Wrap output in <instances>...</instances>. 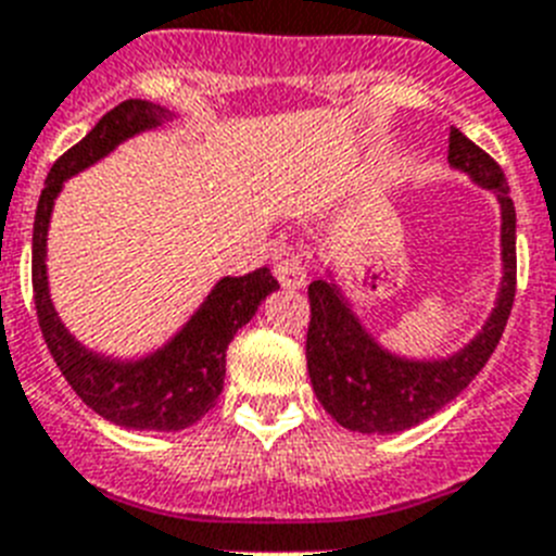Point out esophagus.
<instances>
[{
    "instance_id": "1",
    "label": "esophagus",
    "mask_w": 556,
    "mask_h": 556,
    "mask_svg": "<svg viewBox=\"0 0 556 556\" xmlns=\"http://www.w3.org/2000/svg\"><path fill=\"white\" fill-rule=\"evenodd\" d=\"M274 274H277L279 286L282 288H305L307 274L302 268L300 260H282V263L274 265Z\"/></svg>"
}]
</instances>
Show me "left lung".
Instances as JSON below:
<instances>
[{
    "mask_svg": "<svg viewBox=\"0 0 556 556\" xmlns=\"http://www.w3.org/2000/svg\"><path fill=\"white\" fill-rule=\"evenodd\" d=\"M450 166L494 191L501 203L503 279L497 302L486 325L458 353L446 358H404L367 333L336 279H314L307 286V372L325 413L344 429L390 435L427 421L464 393L501 342L517 286L515 203L501 166L455 127L450 129Z\"/></svg>",
    "mask_w": 556,
    "mask_h": 556,
    "instance_id": "obj_1",
    "label": "left lung"
}]
</instances>
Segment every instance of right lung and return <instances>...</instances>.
<instances>
[{"mask_svg":"<svg viewBox=\"0 0 556 556\" xmlns=\"http://www.w3.org/2000/svg\"><path fill=\"white\" fill-rule=\"evenodd\" d=\"M172 112L152 101L129 98L98 121L90 132L53 163L33 223V300L50 356L78 399L106 421L127 429L177 432L198 424L217 404L226 379V350L237 330L279 288L268 268L245 277H223L206 302L169 342L143 358L121 362L84 348L55 314L48 288V228L64 180L92 166L127 138L161 127Z\"/></svg>","mask_w":556,"mask_h":556,"instance_id":"add662e5","label":"right lung"}]
</instances>
